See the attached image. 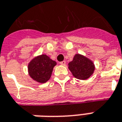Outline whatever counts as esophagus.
<instances>
[{
  "label": "esophagus",
  "instance_id": "1",
  "mask_svg": "<svg viewBox=\"0 0 122 122\" xmlns=\"http://www.w3.org/2000/svg\"><path fill=\"white\" fill-rule=\"evenodd\" d=\"M60 64L61 65H62V66H65V65H66V61H65V60H64V61H62V62H60Z\"/></svg>",
  "mask_w": 122,
  "mask_h": 122
}]
</instances>
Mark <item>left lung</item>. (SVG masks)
Segmentation results:
<instances>
[{
  "label": "left lung",
  "mask_w": 122,
  "mask_h": 122,
  "mask_svg": "<svg viewBox=\"0 0 122 122\" xmlns=\"http://www.w3.org/2000/svg\"><path fill=\"white\" fill-rule=\"evenodd\" d=\"M95 68L93 62L80 54H76L72 61L68 63V69L74 77L79 80L89 78L94 73Z\"/></svg>",
  "instance_id": "obj_1"
}]
</instances>
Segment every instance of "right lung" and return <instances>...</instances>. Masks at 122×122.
I'll use <instances>...</instances> for the list:
<instances>
[{"label":"right lung","instance_id":"right-lung-1","mask_svg":"<svg viewBox=\"0 0 122 122\" xmlns=\"http://www.w3.org/2000/svg\"><path fill=\"white\" fill-rule=\"evenodd\" d=\"M56 64L46 54L37 56L29 62V75L36 82L45 83L50 80Z\"/></svg>","mask_w":122,"mask_h":122}]
</instances>
